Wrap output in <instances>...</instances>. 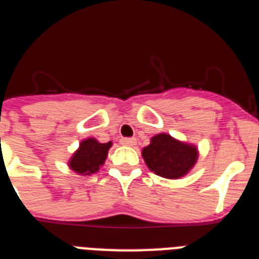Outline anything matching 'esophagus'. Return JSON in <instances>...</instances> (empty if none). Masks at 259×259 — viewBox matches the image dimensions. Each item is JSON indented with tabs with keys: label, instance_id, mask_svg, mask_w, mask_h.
Returning <instances> with one entry per match:
<instances>
[{
	"label": "esophagus",
	"instance_id": "esophagus-1",
	"mask_svg": "<svg viewBox=\"0 0 259 259\" xmlns=\"http://www.w3.org/2000/svg\"><path fill=\"white\" fill-rule=\"evenodd\" d=\"M120 143L123 145H128V147H134L136 144V139L135 138H123L120 140Z\"/></svg>",
	"mask_w": 259,
	"mask_h": 259
}]
</instances>
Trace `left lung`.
Here are the masks:
<instances>
[{
  "instance_id": "1",
  "label": "left lung",
  "mask_w": 259,
  "mask_h": 259,
  "mask_svg": "<svg viewBox=\"0 0 259 259\" xmlns=\"http://www.w3.org/2000/svg\"><path fill=\"white\" fill-rule=\"evenodd\" d=\"M143 157L148 167L157 176L176 180L195 165L198 151L193 145L181 143L170 135L160 134L153 136L151 144L143 149Z\"/></svg>"
}]
</instances>
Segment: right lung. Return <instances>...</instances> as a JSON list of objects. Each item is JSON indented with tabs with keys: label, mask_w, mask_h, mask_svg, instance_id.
Returning <instances> with one entry per match:
<instances>
[{
	"label": "right lung",
	"mask_w": 259,
	"mask_h": 259,
	"mask_svg": "<svg viewBox=\"0 0 259 259\" xmlns=\"http://www.w3.org/2000/svg\"><path fill=\"white\" fill-rule=\"evenodd\" d=\"M110 147H111V141L102 144L98 143L96 139L83 140L79 144L78 151L70 158V169L83 176L97 173L105 162Z\"/></svg>",
	"instance_id": "right-lung-1"
}]
</instances>
